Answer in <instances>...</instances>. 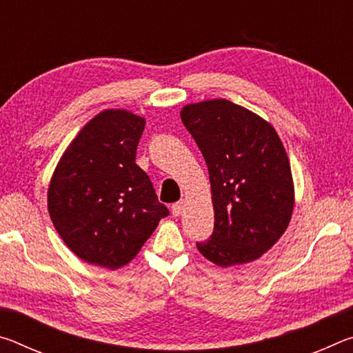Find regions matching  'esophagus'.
<instances>
[{"label": "esophagus", "instance_id": "obj_1", "mask_svg": "<svg viewBox=\"0 0 353 353\" xmlns=\"http://www.w3.org/2000/svg\"><path fill=\"white\" fill-rule=\"evenodd\" d=\"M183 208H185V202H183V201L176 202V204H172V207H171L172 216H181V214L183 213Z\"/></svg>", "mask_w": 353, "mask_h": 353}]
</instances>
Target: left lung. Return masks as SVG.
Here are the masks:
<instances>
[{"mask_svg":"<svg viewBox=\"0 0 353 353\" xmlns=\"http://www.w3.org/2000/svg\"><path fill=\"white\" fill-rule=\"evenodd\" d=\"M181 118L210 174L214 230L198 250L221 268L260 259L285 234L294 210L290 159L279 134L224 98L185 104Z\"/></svg>","mask_w":353,"mask_h":353,"instance_id":"obj_1","label":"left lung"}]
</instances>
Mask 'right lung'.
<instances>
[{
    "label": "right lung",
    "instance_id": "add662e5",
    "mask_svg": "<svg viewBox=\"0 0 353 353\" xmlns=\"http://www.w3.org/2000/svg\"><path fill=\"white\" fill-rule=\"evenodd\" d=\"M145 117L105 109L59 159L48 187L57 234L88 265L119 270L135 259L168 208L135 163Z\"/></svg>",
    "mask_w": 353,
    "mask_h": 353
}]
</instances>
